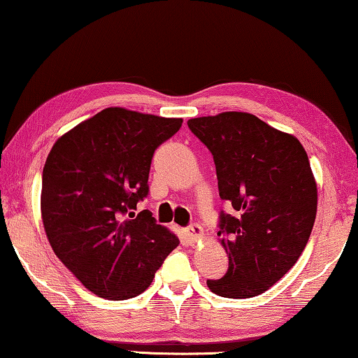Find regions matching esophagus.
<instances>
[{
  "label": "esophagus",
  "instance_id": "esophagus-1",
  "mask_svg": "<svg viewBox=\"0 0 358 358\" xmlns=\"http://www.w3.org/2000/svg\"><path fill=\"white\" fill-rule=\"evenodd\" d=\"M186 234H188V238H189L191 243H196L197 239L202 238V234H204V231H202L201 225H197V223H193V225L188 227V230H186Z\"/></svg>",
  "mask_w": 358,
  "mask_h": 358
}]
</instances>
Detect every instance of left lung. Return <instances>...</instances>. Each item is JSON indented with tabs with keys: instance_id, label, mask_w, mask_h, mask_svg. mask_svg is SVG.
<instances>
[{
	"instance_id": "obj_1",
	"label": "left lung",
	"mask_w": 358,
	"mask_h": 358,
	"mask_svg": "<svg viewBox=\"0 0 358 358\" xmlns=\"http://www.w3.org/2000/svg\"><path fill=\"white\" fill-rule=\"evenodd\" d=\"M213 156L222 199L236 210L220 215V244L228 270L207 280L213 294L248 299L289 271L310 238L317 181L301 141L248 112L188 120Z\"/></svg>"
}]
</instances>
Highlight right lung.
Instances as JSON below:
<instances>
[{
  "label": "right lung",
  "instance_id": "1",
  "mask_svg": "<svg viewBox=\"0 0 358 358\" xmlns=\"http://www.w3.org/2000/svg\"><path fill=\"white\" fill-rule=\"evenodd\" d=\"M181 124L108 108L64 133L48 154L40 202L46 238L93 294L109 301L141 294L180 244L151 212L133 210L149 191L154 151Z\"/></svg>",
  "mask_w": 358,
  "mask_h": 358
}]
</instances>
